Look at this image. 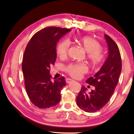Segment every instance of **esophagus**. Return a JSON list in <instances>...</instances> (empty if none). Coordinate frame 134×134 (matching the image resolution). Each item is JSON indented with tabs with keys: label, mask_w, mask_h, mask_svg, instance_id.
I'll list each match as a JSON object with an SVG mask.
<instances>
[{
	"label": "esophagus",
	"mask_w": 134,
	"mask_h": 134,
	"mask_svg": "<svg viewBox=\"0 0 134 134\" xmlns=\"http://www.w3.org/2000/svg\"><path fill=\"white\" fill-rule=\"evenodd\" d=\"M72 81H73V80H72V79H69V78H67V79H65V81H66L67 83H70L71 82H72Z\"/></svg>",
	"instance_id": "obj_1"
}]
</instances>
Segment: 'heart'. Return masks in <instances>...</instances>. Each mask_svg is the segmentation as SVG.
Returning <instances> with one entry per match:
<instances>
[{"instance_id": "b5f03b06", "label": "heart", "mask_w": 134, "mask_h": 134, "mask_svg": "<svg viewBox=\"0 0 134 134\" xmlns=\"http://www.w3.org/2000/svg\"><path fill=\"white\" fill-rule=\"evenodd\" d=\"M77 42L87 52V57L94 67H97L103 63L105 55L102 51L100 43L94 38L88 36L78 38ZM70 46V43L67 40H63L58 44L56 52L60 58H65ZM65 70L70 76L74 78H80L87 71V67L85 64L80 63H71L65 67Z\"/></svg>"}]
</instances>
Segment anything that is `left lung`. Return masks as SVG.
<instances>
[{
	"mask_svg": "<svg viewBox=\"0 0 134 134\" xmlns=\"http://www.w3.org/2000/svg\"><path fill=\"white\" fill-rule=\"evenodd\" d=\"M105 38L108 47L109 55L99 71L86 80V83L95 87L87 93L83 86L76 98L77 105L81 109L89 113L101 109L109 100L117 84L122 69L121 54L117 44L109 36Z\"/></svg>",
	"mask_w": 134,
	"mask_h": 134,
	"instance_id": "obj_1",
	"label": "left lung"
}]
</instances>
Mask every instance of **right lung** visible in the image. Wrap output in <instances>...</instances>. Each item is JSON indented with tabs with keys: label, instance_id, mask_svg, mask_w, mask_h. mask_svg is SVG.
I'll list each match as a JSON object with an SVG mask.
<instances>
[{
	"label": "right lung",
	"instance_id": "1",
	"mask_svg": "<svg viewBox=\"0 0 134 134\" xmlns=\"http://www.w3.org/2000/svg\"><path fill=\"white\" fill-rule=\"evenodd\" d=\"M70 31L47 27L35 33L26 47L22 65L25 87L31 102L38 108L53 107L60 101L61 90L66 83L65 78L52 81L49 68L57 58V43Z\"/></svg>",
	"mask_w": 134,
	"mask_h": 134
}]
</instances>
